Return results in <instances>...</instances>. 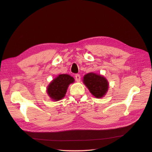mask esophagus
Instances as JSON below:
<instances>
[{"label":"esophagus","instance_id":"esophagus-1","mask_svg":"<svg viewBox=\"0 0 152 152\" xmlns=\"http://www.w3.org/2000/svg\"><path fill=\"white\" fill-rule=\"evenodd\" d=\"M75 79L77 82H80V76L79 74L75 75Z\"/></svg>","mask_w":152,"mask_h":152}]
</instances>
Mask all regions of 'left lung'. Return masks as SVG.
Wrapping results in <instances>:
<instances>
[{
	"instance_id": "left-lung-1",
	"label": "left lung",
	"mask_w": 152,
	"mask_h": 152,
	"mask_svg": "<svg viewBox=\"0 0 152 152\" xmlns=\"http://www.w3.org/2000/svg\"><path fill=\"white\" fill-rule=\"evenodd\" d=\"M82 81L96 98H103L108 92L109 83L103 75L90 72L84 76Z\"/></svg>"
}]
</instances>
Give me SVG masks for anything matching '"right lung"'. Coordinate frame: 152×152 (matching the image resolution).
<instances>
[{
  "instance_id": "1",
  "label": "right lung",
  "mask_w": 152,
  "mask_h": 152,
  "mask_svg": "<svg viewBox=\"0 0 152 152\" xmlns=\"http://www.w3.org/2000/svg\"><path fill=\"white\" fill-rule=\"evenodd\" d=\"M73 77L68 74H60L50 82L47 87V93L50 99L58 102L65 96L68 87L74 82Z\"/></svg>"
}]
</instances>
